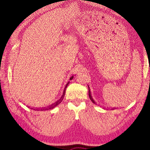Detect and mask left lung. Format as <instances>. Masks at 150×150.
Returning <instances> with one entry per match:
<instances>
[{"mask_svg":"<svg viewBox=\"0 0 150 150\" xmlns=\"http://www.w3.org/2000/svg\"><path fill=\"white\" fill-rule=\"evenodd\" d=\"M88 90H89V97H90V98L91 99V100L93 102V103H95V102L94 101V100H93V98H92V96H91V91H90V87H89V86H88Z\"/></svg>","mask_w":150,"mask_h":150,"instance_id":"1","label":"left lung"}]
</instances>
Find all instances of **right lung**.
<instances>
[{"label": "right lung", "instance_id": "add662e5", "mask_svg": "<svg viewBox=\"0 0 150 150\" xmlns=\"http://www.w3.org/2000/svg\"><path fill=\"white\" fill-rule=\"evenodd\" d=\"M73 79V76H71V77H70V81L71 80H72V79ZM69 82H68V83L66 84V86H65V88H64V91H63V94H62V97L60 98V99L59 100H57L55 103H54V104H52V105H51V106H47V108H30V106H28V108H31V109H32V110H37V111H44V110H52V109H53L55 107H56L57 105H59L60 103H61V102L62 101V100H63V98H64V95H65V92H66V88H67V86H68V85L69 84Z\"/></svg>", "mask_w": 150, "mask_h": 150}]
</instances>
